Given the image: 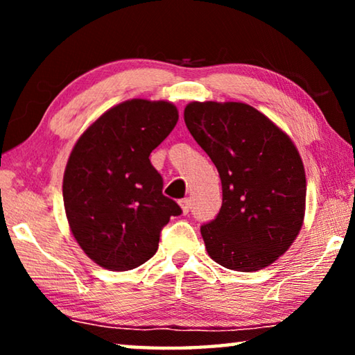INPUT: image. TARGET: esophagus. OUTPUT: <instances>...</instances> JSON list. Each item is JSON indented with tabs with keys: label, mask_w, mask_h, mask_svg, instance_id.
Masks as SVG:
<instances>
[{
	"label": "esophagus",
	"mask_w": 355,
	"mask_h": 355,
	"mask_svg": "<svg viewBox=\"0 0 355 355\" xmlns=\"http://www.w3.org/2000/svg\"><path fill=\"white\" fill-rule=\"evenodd\" d=\"M178 203H180V207H182V211L184 214H188L189 209H191V200L189 199H182Z\"/></svg>",
	"instance_id": "34e87169"
}]
</instances>
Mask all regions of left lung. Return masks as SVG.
<instances>
[{
    "label": "left lung",
    "instance_id": "8db88e82",
    "mask_svg": "<svg viewBox=\"0 0 355 355\" xmlns=\"http://www.w3.org/2000/svg\"><path fill=\"white\" fill-rule=\"evenodd\" d=\"M184 123L219 172L222 207L200 227L208 255L252 272L285 254L305 213V171L290 137L264 114L236 101H192Z\"/></svg>",
    "mask_w": 355,
    "mask_h": 355
}]
</instances>
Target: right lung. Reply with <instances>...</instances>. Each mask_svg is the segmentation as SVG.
<instances>
[{
	"instance_id": "add662e5",
	"label": "right lung",
	"mask_w": 355,
	"mask_h": 355,
	"mask_svg": "<svg viewBox=\"0 0 355 355\" xmlns=\"http://www.w3.org/2000/svg\"><path fill=\"white\" fill-rule=\"evenodd\" d=\"M177 120L169 101L128 100L95 120L71 150L62 183L70 230L110 271L150 260L171 216L182 214L148 158Z\"/></svg>"
}]
</instances>
